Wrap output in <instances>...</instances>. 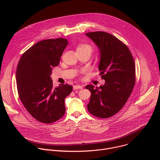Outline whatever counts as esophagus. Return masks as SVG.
Here are the masks:
<instances>
[{"mask_svg":"<svg viewBox=\"0 0 160 160\" xmlns=\"http://www.w3.org/2000/svg\"><path fill=\"white\" fill-rule=\"evenodd\" d=\"M83 87L82 85H73V90H77V89H82Z\"/></svg>","mask_w":160,"mask_h":160,"instance_id":"obj_1","label":"esophagus"}]
</instances>
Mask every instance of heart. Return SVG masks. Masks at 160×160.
Instances as JSON below:
<instances>
[{
    "mask_svg": "<svg viewBox=\"0 0 160 160\" xmlns=\"http://www.w3.org/2000/svg\"><path fill=\"white\" fill-rule=\"evenodd\" d=\"M88 51L90 52H92L93 51L92 47L90 45L87 43H82L78 45L77 51Z\"/></svg>",
    "mask_w": 160,
    "mask_h": 160,
    "instance_id": "heart-1",
    "label": "heart"
}]
</instances>
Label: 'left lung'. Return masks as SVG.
I'll list each match as a JSON object with an SVG mask.
<instances>
[{
	"mask_svg": "<svg viewBox=\"0 0 160 160\" xmlns=\"http://www.w3.org/2000/svg\"><path fill=\"white\" fill-rule=\"evenodd\" d=\"M99 48V70L105 80L99 87L88 85L91 96L87 104L92 115L109 118L118 112L127 102L135 82V66L127 45L116 37L104 32L86 33Z\"/></svg>",
	"mask_w": 160,
	"mask_h": 160,
	"instance_id": "8db88e82",
	"label": "left lung"
}]
</instances>
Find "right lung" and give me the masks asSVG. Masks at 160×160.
<instances>
[{"label":"right lung","instance_id":"right-lung-1","mask_svg":"<svg viewBox=\"0 0 160 160\" xmlns=\"http://www.w3.org/2000/svg\"><path fill=\"white\" fill-rule=\"evenodd\" d=\"M59 38L40 41L21 57L16 70V83L21 101L37 121L51 123L65 113L64 99L73 87L60 84L54 88L50 76L68 45Z\"/></svg>","mask_w":160,"mask_h":160}]
</instances>
